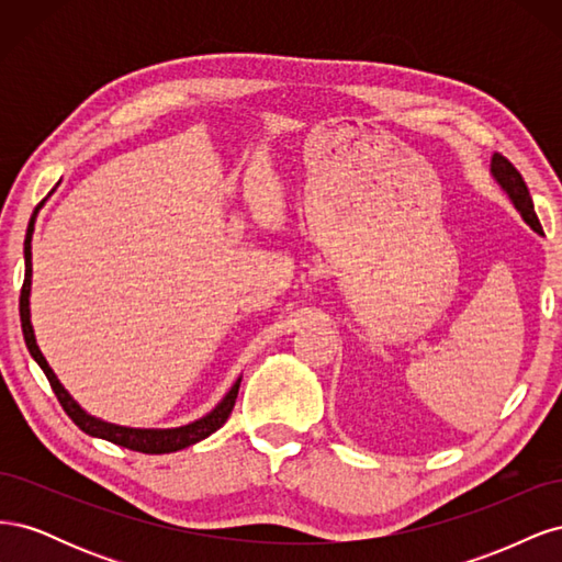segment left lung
I'll return each instance as SVG.
<instances>
[{
	"label": "left lung",
	"instance_id": "1",
	"mask_svg": "<svg viewBox=\"0 0 562 562\" xmlns=\"http://www.w3.org/2000/svg\"><path fill=\"white\" fill-rule=\"evenodd\" d=\"M490 173H492V178H495V182L502 187V190L506 192V196L512 199L516 211L525 220V225H530V229L537 232V234H543L541 225H539V217L535 213L532 196H530V192H527V184H525L522 176L514 168V164L508 161L506 157H502L497 151V155H492Z\"/></svg>",
	"mask_w": 562,
	"mask_h": 562
}]
</instances>
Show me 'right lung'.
I'll return each instance as SVG.
<instances>
[{
  "mask_svg": "<svg viewBox=\"0 0 562 562\" xmlns=\"http://www.w3.org/2000/svg\"><path fill=\"white\" fill-rule=\"evenodd\" d=\"M42 206V203H40ZM40 206L35 209L30 217L27 225V234H25V281H23V291H21V328H23V337L25 345L32 359L37 361V366L44 370V375L54 389V394L58 396L63 411L70 415V419L77 424V427L95 438L110 440L114 446H122L135 452H145V454H166V452H178L182 448H190L199 440L209 438L213 431H217L223 424L227 422V417L232 415V407L236 403V394H239V384L241 378L232 384V389L225 394V398L220 401L209 415H203L201 419H194L184 427H176V429H133V427H119V424L98 419L93 415H89L83 407L67 394V389L60 384V380L56 378V372L50 370V366L46 363L44 353L37 347L35 339V330H32V321H30V291H32V232H35V220L40 213Z\"/></svg>",
  "mask_w": 562,
  "mask_h": 562,
  "instance_id": "obj_1",
  "label": "right lung"
}]
</instances>
